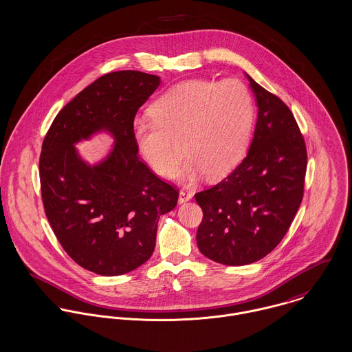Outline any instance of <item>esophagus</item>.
I'll use <instances>...</instances> for the list:
<instances>
[{
    "instance_id": "obj_1",
    "label": "esophagus",
    "mask_w": 352,
    "mask_h": 352,
    "mask_svg": "<svg viewBox=\"0 0 352 352\" xmlns=\"http://www.w3.org/2000/svg\"><path fill=\"white\" fill-rule=\"evenodd\" d=\"M191 199L192 193L190 191H186V190H183V191H180V193H179V204L187 203V201H190Z\"/></svg>"
}]
</instances>
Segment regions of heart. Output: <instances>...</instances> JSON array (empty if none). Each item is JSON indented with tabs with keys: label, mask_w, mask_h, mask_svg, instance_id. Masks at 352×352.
<instances>
[{
	"label": "heart",
	"mask_w": 352,
	"mask_h": 352,
	"mask_svg": "<svg viewBox=\"0 0 352 352\" xmlns=\"http://www.w3.org/2000/svg\"><path fill=\"white\" fill-rule=\"evenodd\" d=\"M151 116L155 124L133 125V140L144 161L161 177L179 172L193 183L204 173L211 180L226 177L242 161L254 124V100L236 79L221 83L204 79L180 82L157 98Z\"/></svg>",
	"instance_id": "1"
}]
</instances>
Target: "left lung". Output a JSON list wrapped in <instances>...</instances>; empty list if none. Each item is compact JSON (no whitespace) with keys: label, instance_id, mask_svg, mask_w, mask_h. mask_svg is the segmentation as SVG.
<instances>
[{"label":"left lung","instance_id":"1","mask_svg":"<svg viewBox=\"0 0 352 352\" xmlns=\"http://www.w3.org/2000/svg\"><path fill=\"white\" fill-rule=\"evenodd\" d=\"M258 114L250 149L223 182L195 195L203 210L196 242L230 266L253 263L284 238L302 200L304 138L288 106L245 72Z\"/></svg>","mask_w":352,"mask_h":352}]
</instances>
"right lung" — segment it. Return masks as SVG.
Segmentation results:
<instances>
[{
    "label": "right lung",
    "mask_w": 352,
    "mask_h": 352,
    "mask_svg": "<svg viewBox=\"0 0 352 352\" xmlns=\"http://www.w3.org/2000/svg\"><path fill=\"white\" fill-rule=\"evenodd\" d=\"M141 71L110 72L80 91L48 130L38 162L47 219L65 253L100 276L125 274L153 254L161 215L177 191L138 159L137 110L160 86ZM106 133L113 144L91 164L74 146Z\"/></svg>",
    "instance_id": "right-lung-1"
}]
</instances>
